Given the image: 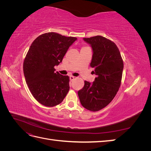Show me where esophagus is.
Instances as JSON below:
<instances>
[{
	"instance_id": "obj_1",
	"label": "esophagus",
	"mask_w": 151,
	"mask_h": 151,
	"mask_svg": "<svg viewBox=\"0 0 151 151\" xmlns=\"http://www.w3.org/2000/svg\"><path fill=\"white\" fill-rule=\"evenodd\" d=\"M69 78H70V81H73L74 80V79H75V77L72 76H69Z\"/></svg>"
}]
</instances>
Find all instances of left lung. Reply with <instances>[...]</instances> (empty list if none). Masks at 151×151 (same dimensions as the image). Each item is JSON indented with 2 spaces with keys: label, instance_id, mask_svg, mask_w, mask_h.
Segmentation results:
<instances>
[{
  "label": "left lung",
  "instance_id": "8db88e82",
  "mask_svg": "<svg viewBox=\"0 0 151 151\" xmlns=\"http://www.w3.org/2000/svg\"><path fill=\"white\" fill-rule=\"evenodd\" d=\"M83 40L91 45L93 57L91 67L96 76L92 83L85 81L78 91L81 104L91 111L106 107L115 98L121 84L123 62L116 44L101 36Z\"/></svg>",
  "mask_w": 151,
  "mask_h": 151
}]
</instances>
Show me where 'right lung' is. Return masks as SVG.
I'll use <instances>...</instances> for the list:
<instances>
[{
	"instance_id": "obj_1",
	"label": "right lung",
	"mask_w": 151,
	"mask_h": 151,
	"mask_svg": "<svg viewBox=\"0 0 151 151\" xmlns=\"http://www.w3.org/2000/svg\"><path fill=\"white\" fill-rule=\"evenodd\" d=\"M77 38L54 32L41 35L32 43L23 63L26 83L33 97L52 107L62 102L69 91V77L55 72L70 45Z\"/></svg>"
}]
</instances>
